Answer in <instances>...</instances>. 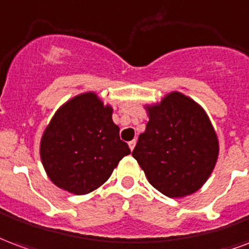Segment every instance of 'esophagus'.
Instances as JSON below:
<instances>
[{
  "label": "esophagus",
  "mask_w": 249,
  "mask_h": 249,
  "mask_svg": "<svg viewBox=\"0 0 249 249\" xmlns=\"http://www.w3.org/2000/svg\"><path fill=\"white\" fill-rule=\"evenodd\" d=\"M135 144H137V141H135V139H132V141H130V142H128V147H130L131 150H134Z\"/></svg>",
  "instance_id": "esophagus-1"
}]
</instances>
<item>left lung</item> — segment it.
<instances>
[{"label":"left lung","instance_id":"8db88e82","mask_svg":"<svg viewBox=\"0 0 249 249\" xmlns=\"http://www.w3.org/2000/svg\"><path fill=\"white\" fill-rule=\"evenodd\" d=\"M148 111L150 121L132 157L163 195L194 194L211 175L217 159L219 144L210 119L180 92H171Z\"/></svg>","mask_w":249,"mask_h":249}]
</instances>
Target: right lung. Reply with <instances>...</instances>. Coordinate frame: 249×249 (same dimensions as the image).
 Segmentation results:
<instances>
[{
    "instance_id": "obj_1",
    "label": "right lung",
    "mask_w": 249,
    "mask_h": 249,
    "mask_svg": "<svg viewBox=\"0 0 249 249\" xmlns=\"http://www.w3.org/2000/svg\"><path fill=\"white\" fill-rule=\"evenodd\" d=\"M111 107L87 92L65 103L41 141V159L52 182L75 195L102 186L130 154L112 122Z\"/></svg>"
}]
</instances>
